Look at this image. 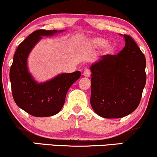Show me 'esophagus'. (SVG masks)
<instances>
[{"label": "esophagus", "instance_id": "34e87169", "mask_svg": "<svg viewBox=\"0 0 157 157\" xmlns=\"http://www.w3.org/2000/svg\"><path fill=\"white\" fill-rule=\"evenodd\" d=\"M91 75V71H90L89 69H85L83 71V76L86 77H89Z\"/></svg>", "mask_w": 157, "mask_h": 157}]
</instances>
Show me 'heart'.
<instances>
[{
	"label": "heart",
	"instance_id": "1",
	"mask_svg": "<svg viewBox=\"0 0 157 157\" xmlns=\"http://www.w3.org/2000/svg\"><path fill=\"white\" fill-rule=\"evenodd\" d=\"M87 44L94 48L102 47L103 53L105 55H112L115 51V45L111 42H107V40L102 37H91L87 40Z\"/></svg>",
	"mask_w": 157,
	"mask_h": 157
}]
</instances>
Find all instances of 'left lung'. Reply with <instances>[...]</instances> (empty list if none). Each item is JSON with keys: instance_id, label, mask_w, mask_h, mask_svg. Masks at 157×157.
Wrapping results in <instances>:
<instances>
[{"instance_id": "left-lung-1", "label": "left lung", "mask_w": 157, "mask_h": 157, "mask_svg": "<svg viewBox=\"0 0 157 157\" xmlns=\"http://www.w3.org/2000/svg\"><path fill=\"white\" fill-rule=\"evenodd\" d=\"M117 55H103L90 67L91 105L103 118H121L136 110L146 82L144 54L129 35Z\"/></svg>"}]
</instances>
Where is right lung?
Here are the masks:
<instances>
[{
    "mask_svg": "<svg viewBox=\"0 0 157 157\" xmlns=\"http://www.w3.org/2000/svg\"><path fill=\"white\" fill-rule=\"evenodd\" d=\"M63 31L37 30L19 45L14 55L10 72L12 96L19 108L34 117L57 114L64 105L68 90L80 77L81 72L77 71L60 74L46 82H37L29 71L27 60L35 45L44 36H53Z\"/></svg>",
    "mask_w": 157,
    "mask_h": 157,
    "instance_id": "add662e5",
    "label": "right lung"
}]
</instances>
